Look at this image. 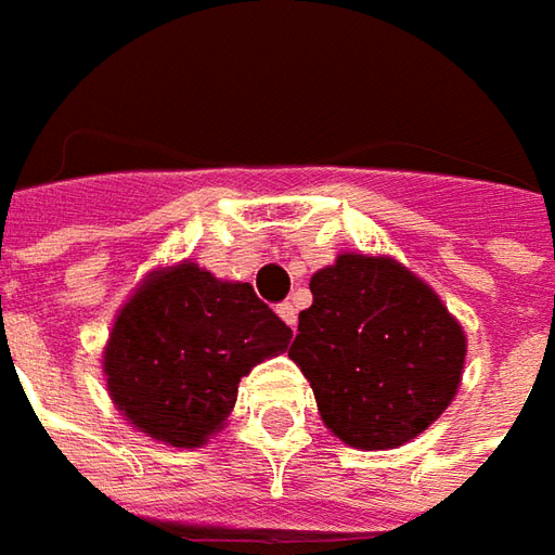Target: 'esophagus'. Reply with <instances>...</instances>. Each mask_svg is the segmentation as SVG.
Instances as JSON below:
<instances>
[{
  "label": "esophagus",
  "mask_w": 555,
  "mask_h": 555,
  "mask_svg": "<svg viewBox=\"0 0 555 555\" xmlns=\"http://www.w3.org/2000/svg\"><path fill=\"white\" fill-rule=\"evenodd\" d=\"M278 313H281V320L289 325V328H296V322H298V313L296 308L289 305V301H284V305H278Z\"/></svg>",
  "instance_id": "34e87169"
}]
</instances>
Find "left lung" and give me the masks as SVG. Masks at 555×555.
Segmentation results:
<instances>
[{
    "label": "left lung",
    "instance_id": "8db88e82",
    "mask_svg": "<svg viewBox=\"0 0 555 555\" xmlns=\"http://www.w3.org/2000/svg\"><path fill=\"white\" fill-rule=\"evenodd\" d=\"M289 359L308 376L325 427L383 451L424 434L463 376L466 334L442 298L391 257L340 254L310 278Z\"/></svg>",
    "mask_w": 555,
    "mask_h": 555
}]
</instances>
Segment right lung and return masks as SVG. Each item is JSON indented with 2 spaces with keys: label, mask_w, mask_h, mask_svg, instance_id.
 I'll return each instance as SVG.
<instances>
[{
  "label": "right lung",
  "mask_w": 555,
  "mask_h": 555,
  "mask_svg": "<svg viewBox=\"0 0 555 555\" xmlns=\"http://www.w3.org/2000/svg\"><path fill=\"white\" fill-rule=\"evenodd\" d=\"M289 337L254 286L179 262L152 271L119 310L104 349L107 391L137 430L199 448L221 434L242 376L286 352Z\"/></svg>",
  "instance_id": "add662e5"
}]
</instances>
